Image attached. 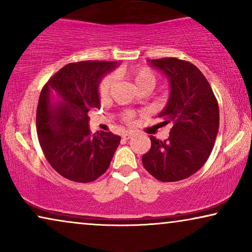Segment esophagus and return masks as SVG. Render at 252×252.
I'll list each match as a JSON object with an SVG mask.
<instances>
[{
  "label": "esophagus",
  "instance_id": "1",
  "mask_svg": "<svg viewBox=\"0 0 252 252\" xmlns=\"http://www.w3.org/2000/svg\"><path fill=\"white\" fill-rule=\"evenodd\" d=\"M123 139H125V140H129L130 137H132V133H129V132H125V133H123Z\"/></svg>",
  "mask_w": 252,
  "mask_h": 252
}]
</instances>
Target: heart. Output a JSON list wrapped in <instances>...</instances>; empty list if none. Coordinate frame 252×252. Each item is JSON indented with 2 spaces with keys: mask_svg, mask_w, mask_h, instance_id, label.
Segmentation results:
<instances>
[{
  "mask_svg": "<svg viewBox=\"0 0 252 252\" xmlns=\"http://www.w3.org/2000/svg\"><path fill=\"white\" fill-rule=\"evenodd\" d=\"M124 74L133 82V85L135 86L137 89L142 87H149L153 89L156 85L157 78L155 72L149 67H139V68H133V70H128L124 72ZM113 85H115V78L112 74L105 75L102 79L101 82L98 85V96L101 99H105L111 93ZM133 117V112H126L124 115V119L129 120Z\"/></svg>",
  "mask_w": 252,
  "mask_h": 252,
  "instance_id": "obj_1",
  "label": "heart"
}]
</instances>
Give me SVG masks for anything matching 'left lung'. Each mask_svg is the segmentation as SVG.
Masks as SVG:
<instances>
[{
	"instance_id": "8db88e82",
	"label": "left lung",
	"mask_w": 252,
	"mask_h": 252,
	"mask_svg": "<svg viewBox=\"0 0 252 252\" xmlns=\"http://www.w3.org/2000/svg\"><path fill=\"white\" fill-rule=\"evenodd\" d=\"M149 63L170 82V97L158 117L172 128L167 140L150 136L151 148L142 156V164L159 181L184 180L205 164L213 149L219 129L218 102L194 64L174 57Z\"/></svg>"
}]
</instances>
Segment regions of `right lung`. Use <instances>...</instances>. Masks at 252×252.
Here are the masks:
<instances>
[{
  "label": "right lung",
  "instance_id": "add662e5",
  "mask_svg": "<svg viewBox=\"0 0 252 252\" xmlns=\"http://www.w3.org/2000/svg\"><path fill=\"white\" fill-rule=\"evenodd\" d=\"M117 62L85 61L62 67L44 85L36 110V132L47 160L62 177L92 182L108 170L120 136L92 134L89 110L99 108L98 84Z\"/></svg>",
  "mask_w": 252,
  "mask_h": 252
}]
</instances>
